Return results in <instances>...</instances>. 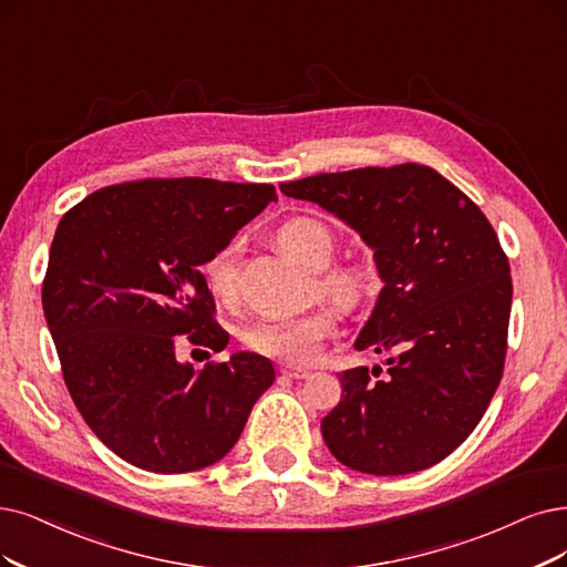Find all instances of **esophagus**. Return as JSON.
I'll return each instance as SVG.
<instances>
[{
	"instance_id": "esophagus-1",
	"label": "esophagus",
	"mask_w": 567,
	"mask_h": 567,
	"mask_svg": "<svg viewBox=\"0 0 567 567\" xmlns=\"http://www.w3.org/2000/svg\"><path fill=\"white\" fill-rule=\"evenodd\" d=\"M280 375L289 381H301V379H308L310 371H306L301 367H280Z\"/></svg>"
}]
</instances>
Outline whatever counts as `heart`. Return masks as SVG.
Masks as SVG:
<instances>
[{
    "mask_svg": "<svg viewBox=\"0 0 567 567\" xmlns=\"http://www.w3.org/2000/svg\"><path fill=\"white\" fill-rule=\"evenodd\" d=\"M278 245L291 259L316 270V289L320 297L352 308L367 295L369 272L364 266L350 261L329 264L337 243L322 221L308 217L285 221L278 228ZM238 251V243H226L200 266L203 282L217 301L228 303L236 297ZM333 331H337V312L329 306H318L295 318L251 322L240 331V341L247 350L264 354V358L308 364L318 358L322 343Z\"/></svg>",
    "mask_w": 567,
    "mask_h": 567,
    "instance_id": "b5f03b06",
    "label": "heart"
}]
</instances>
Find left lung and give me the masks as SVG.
Here are the masks:
<instances>
[{
	"label": "left lung",
	"mask_w": 567,
	"mask_h": 567,
	"mask_svg": "<svg viewBox=\"0 0 567 567\" xmlns=\"http://www.w3.org/2000/svg\"><path fill=\"white\" fill-rule=\"evenodd\" d=\"M358 230L385 287L358 350L381 367L339 373L341 402L322 417L333 457L396 476L453 453L484 417L505 371L509 259L486 215L427 165L358 167L280 184Z\"/></svg>",
	"instance_id": "8db88e82"
}]
</instances>
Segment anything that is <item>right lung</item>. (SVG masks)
Returning a JSON list of instances; mask_svg holds the SVG:
<instances>
[{
    "label": "right lung",
    "instance_id": "obj_1",
    "mask_svg": "<svg viewBox=\"0 0 567 567\" xmlns=\"http://www.w3.org/2000/svg\"><path fill=\"white\" fill-rule=\"evenodd\" d=\"M270 200V184L140 179L60 219L41 287L47 324L79 413L125 463L156 474L217 463L276 381L255 352L200 371L175 358V337L226 348L200 266Z\"/></svg>",
    "mask_w": 567,
    "mask_h": 567
}]
</instances>
